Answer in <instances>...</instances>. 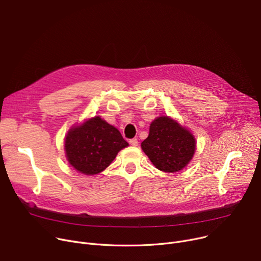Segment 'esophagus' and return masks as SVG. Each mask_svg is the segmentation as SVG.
Wrapping results in <instances>:
<instances>
[{
	"mask_svg": "<svg viewBox=\"0 0 261 261\" xmlns=\"http://www.w3.org/2000/svg\"><path fill=\"white\" fill-rule=\"evenodd\" d=\"M129 143H130V145H132V146H137V145H138L137 138H132V140L129 141Z\"/></svg>",
	"mask_w": 261,
	"mask_h": 261,
	"instance_id": "1",
	"label": "esophagus"
}]
</instances>
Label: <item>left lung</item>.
I'll return each instance as SVG.
<instances>
[{
  "label": "left lung",
  "mask_w": 261,
  "mask_h": 261,
  "mask_svg": "<svg viewBox=\"0 0 261 261\" xmlns=\"http://www.w3.org/2000/svg\"><path fill=\"white\" fill-rule=\"evenodd\" d=\"M195 138L168 116L155 118L149 136L142 143V149L152 164L164 172H176L185 168L195 152Z\"/></svg>",
  "instance_id": "8db88e82"
}]
</instances>
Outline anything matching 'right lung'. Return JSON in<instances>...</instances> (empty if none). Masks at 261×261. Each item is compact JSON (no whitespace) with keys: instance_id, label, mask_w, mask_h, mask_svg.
<instances>
[{"instance_id":"obj_1","label":"right lung","mask_w":261,"mask_h":261,"mask_svg":"<svg viewBox=\"0 0 261 261\" xmlns=\"http://www.w3.org/2000/svg\"><path fill=\"white\" fill-rule=\"evenodd\" d=\"M127 146L119 131L99 116L69 130L65 141L69 164L86 175L105 170Z\"/></svg>"}]
</instances>
